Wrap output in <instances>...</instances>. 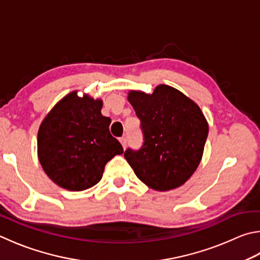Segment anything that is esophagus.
Wrapping results in <instances>:
<instances>
[{
  "instance_id": "34e87169",
  "label": "esophagus",
  "mask_w": 260,
  "mask_h": 260,
  "mask_svg": "<svg viewBox=\"0 0 260 260\" xmlns=\"http://www.w3.org/2000/svg\"><path fill=\"white\" fill-rule=\"evenodd\" d=\"M119 141H120V143H121V145H122V148L125 149V148H126V144H127V140H126L125 136H122V138H120Z\"/></svg>"
}]
</instances>
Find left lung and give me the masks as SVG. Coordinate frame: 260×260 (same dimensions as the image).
Here are the masks:
<instances>
[{
  "mask_svg": "<svg viewBox=\"0 0 260 260\" xmlns=\"http://www.w3.org/2000/svg\"><path fill=\"white\" fill-rule=\"evenodd\" d=\"M127 99L144 138L140 150L124 153L135 175L155 191L183 185L199 166L208 136V122L199 106L164 84L152 94L131 91Z\"/></svg>",
  "mask_w": 260,
  "mask_h": 260,
  "instance_id": "left-lung-1",
  "label": "left lung"
}]
</instances>
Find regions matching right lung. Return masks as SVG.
Listing matches in <instances>:
<instances>
[{"instance_id": "add662e5", "label": "right lung", "mask_w": 260, "mask_h": 260, "mask_svg": "<svg viewBox=\"0 0 260 260\" xmlns=\"http://www.w3.org/2000/svg\"><path fill=\"white\" fill-rule=\"evenodd\" d=\"M102 100L70 92L52 108L40 126L37 154L56 185L83 191L101 181L107 162L124 152L110 134L111 119L101 114Z\"/></svg>"}]
</instances>
